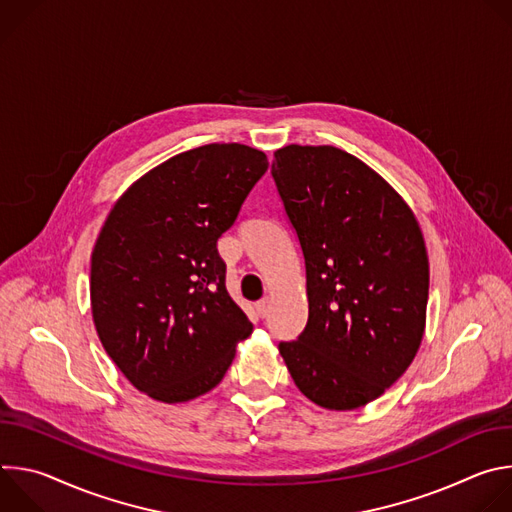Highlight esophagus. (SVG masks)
Wrapping results in <instances>:
<instances>
[{
	"mask_svg": "<svg viewBox=\"0 0 512 512\" xmlns=\"http://www.w3.org/2000/svg\"><path fill=\"white\" fill-rule=\"evenodd\" d=\"M255 310L259 314V318H267L269 316V310H271V300L269 298H263L261 302L255 304Z\"/></svg>",
	"mask_w": 512,
	"mask_h": 512,
	"instance_id": "esophagus-1",
	"label": "esophagus"
}]
</instances>
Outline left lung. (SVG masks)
Returning <instances> with one entry per match:
<instances>
[{
    "mask_svg": "<svg viewBox=\"0 0 512 512\" xmlns=\"http://www.w3.org/2000/svg\"><path fill=\"white\" fill-rule=\"evenodd\" d=\"M271 174L302 245L310 308L279 354L310 401L358 409L409 369L423 338L429 261L419 223L385 178L332 145H285Z\"/></svg>",
    "mask_w": 512,
    "mask_h": 512,
    "instance_id": "8db88e82",
    "label": "left lung"
}]
</instances>
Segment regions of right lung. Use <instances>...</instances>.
I'll use <instances>...</instances> for the list:
<instances>
[{
	"instance_id": "right-lung-1",
	"label": "right lung",
	"mask_w": 512,
	"mask_h": 512,
	"mask_svg": "<svg viewBox=\"0 0 512 512\" xmlns=\"http://www.w3.org/2000/svg\"><path fill=\"white\" fill-rule=\"evenodd\" d=\"M267 166L243 143L200 145L143 174L107 214L91 255L93 322L125 379L156 401L214 389L253 332L216 241Z\"/></svg>"
}]
</instances>
